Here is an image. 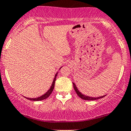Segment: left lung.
Here are the masks:
<instances>
[{
  "mask_svg": "<svg viewBox=\"0 0 131 131\" xmlns=\"http://www.w3.org/2000/svg\"><path fill=\"white\" fill-rule=\"evenodd\" d=\"M72 84H73V87H74V91H76V93H77V94H78V96H79L80 98H81V99H82L87 100V101H93V100H97L99 99H101V98H103L105 96H101V97L94 98V97H90V96H85V95L81 94V93L79 92V90L77 89V86H76V85L74 84V83H72Z\"/></svg>",
  "mask_w": 131,
  "mask_h": 131,
  "instance_id": "1",
  "label": "left lung"
}]
</instances>
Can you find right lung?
I'll use <instances>...</instances> for the list:
<instances>
[{
  "mask_svg": "<svg viewBox=\"0 0 131 131\" xmlns=\"http://www.w3.org/2000/svg\"><path fill=\"white\" fill-rule=\"evenodd\" d=\"M57 74H58V73H57V74H56L55 77H54V81H53V82H52V86H51L50 89L49 90V91H48V92H47V93H45V94H44V95H42V96H40V97L35 98V99H28H28L31 100V101H42V100H44V99H47V98L49 97V96L50 95V94L52 93V91H53V89H54V83H55L56 77H57Z\"/></svg>",
  "mask_w": 131,
  "mask_h": 131,
  "instance_id": "1",
  "label": "right lung"
}]
</instances>
